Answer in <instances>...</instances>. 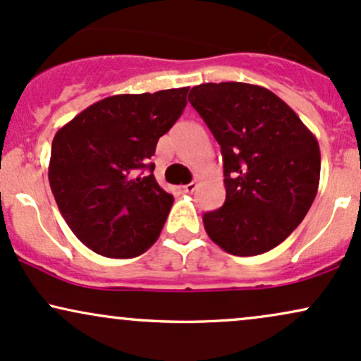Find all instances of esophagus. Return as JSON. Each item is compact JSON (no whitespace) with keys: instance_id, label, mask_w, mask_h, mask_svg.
<instances>
[{"instance_id":"obj_1","label":"esophagus","mask_w":361,"mask_h":361,"mask_svg":"<svg viewBox=\"0 0 361 361\" xmlns=\"http://www.w3.org/2000/svg\"><path fill=\"white\" fill-rule=\"evenodd\" d=\"M195 188H197V181H192V183H188V185L183 186V192L192 193V192H195Z\"/></svg>"}]
</instances>
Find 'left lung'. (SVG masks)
<instances>
[{
	"instance_id": "left-lung-1",
	"label": "left lung",
	"mask_w": 361,
	"mask_h": 361,
	"mask_svg": "<svg viewBox=\"0 0 361 361\" xmlns=\"http://www.w3.org/2000/svg\"><path fill=\"white\" fill-rule=\"evenodd\" d=\"M188 102L221 146L226 202L204 214L212 241L234 256L279 246L309 212L319 188L316 135L281 98L247 82L193 86Z\"/></svg>"
}]
</instances>
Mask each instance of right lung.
<instances>
[{
  "mask_svg": "<svg viewBox=\"0 0 361 361\" xmlns=\"http://www.w3.org/2000/svg\"><path fill=\"white\" fill-rule=\"evenodd\" d=\"M186 94L188 88L114 94L54 135L49 183L61 215L91 251L135 258L157 241L175 198L157 185L149 159L183 114Z\"/></svg>",
  "mask_w": 361,
  "mask_h": 361,
  "instance_id": "add662e5",
  "label": "right lung"
}]
</instances>
